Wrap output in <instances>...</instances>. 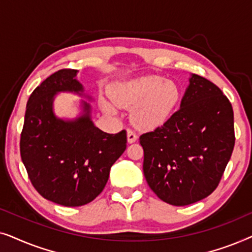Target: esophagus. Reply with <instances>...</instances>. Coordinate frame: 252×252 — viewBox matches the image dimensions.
Wrapping results in <instances>:
<instances>
[{"instance_id": "obj_1", "label": "esophagus", "mask_w": 252, "mask_h": 252, "mask_svg": "<svg viewBox=\"0 0 252 252\" xmlns=\"http://www.w3.org/2000/svg\"><path fill=\"white\" fill-rule=\"evenodd\" d=\"M137 140V135L132 129H127V141L128 143H134Z\"/></svg>"}]
</instances>
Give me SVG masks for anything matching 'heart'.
<instances>
[{
  "mask_svg": "<svg viewBox=\"0 0 252 252\" xmlns=\"http://www.w3.org/2000/svg\"><path fill=\"white\" fill-rule=\"evenodd\" d=\"M111 99L119 108H133L132 120L141 129H154L166 122L180 98L179 87L159 77H141L118 82L111 88ZM103 111L116 112L115 105L101 98Z\"/></svg>",
  "mask_w": 252,
  "mask_h": 252,
  "instance_id": "heart-1",
  "label": "heart"
}]
</instances>
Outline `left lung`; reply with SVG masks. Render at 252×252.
Returning a JSON list of instances; mask_svg holds the SVG:
<instances>
[{"label":"left lung","mask_w":252,"mask_h":252,"mask_svg":"<svg viewBox=\"0 0 252 252\" xmlns=\"http://www.w3.org/2000/svg\"><path fill=\"white\" fill-rule=\"evenodd\" d=\"M143 173L155 194L175 206L192 204L218 187L235 134L229 99L208 79L191 74L180 109L140 136Z\"/></svg>","instance_id":"left-lung-1"}]
</instances>
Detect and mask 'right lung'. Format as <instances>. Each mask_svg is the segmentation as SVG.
I'll list each match as a JSON object with an SVG mask.
<instances>
[{
  "instance_id": "obj_1",
  "label": "right lung",
  "mask_w": 252,
  "mask_h": 252,
  "mask_svg": "<svg viewBox=\"0 0 252 252\" xmlns=\"http://www.w3.org/2000/svg\"><path fill=\"white\" fill-rule=\"evenodd\" d=\"M77 72L63 68L34 89L20 134V156L33 187L48 201L64 206H81L97 197L127 143L125 129L109 134L97 128L85 101L84 113L74 120L55 116L57 93L82 95Z\"/></svg>"
}]
</instances>
